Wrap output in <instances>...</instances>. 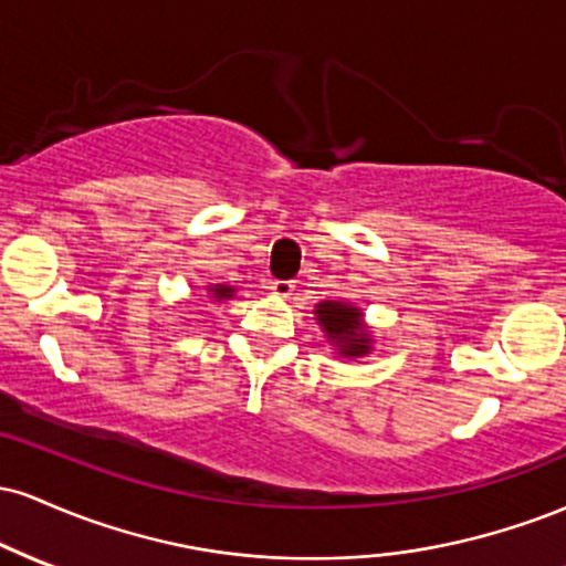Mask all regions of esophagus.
<instances>
[{"label": "esophagus", "mask_w": 566, "mask_h": 566, "mask_svg": "<svg viewBox=\"0 0 566 566\" xmlns=\"http://www.w3.org/2000/svg\"><path fill=\"white\" fill-rule=\"evenodd\" d=\"M271 292H274L276 297H290L292 292H295V282H284V279H279V282H271Z\"/></svg>", "instance_id": "esophagus-1"}]
</instances>
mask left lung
<instances>
[{
  "instance_id": "8db88e82",
  "label": "left lung",
  "mask_w": 566,
  "mask_h": 566,
  "mask_svg": "<svg viewBox=\"0 0 566 566\" xmlns=\"http://www.w3.org/2000/svg\"><path fill=\"white\" fill-rule=\"evenodd\" d=\"M319 314V324L333 340H337V348L346 356H361L367 354V335L361 333L359 311L350 308L346 303H322L316 305Z\"/></svg>"
}]
</instances>
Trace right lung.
Wrapping results in <instances>:
<instances>
[{"label":"right lung","mask_w":566,"mask_h":566,"mask_svg":"<svg viewBox=\"0 0 566 566\" xmlns=\"http://www.w3.org/2000/svg\"><path fill=\"white\" fill-rule=\"evenodd\" d=\"M216 297H231V287H223V284H218Z\"/></svg>","instance_id":"right-lung-1"}]
</instances>
